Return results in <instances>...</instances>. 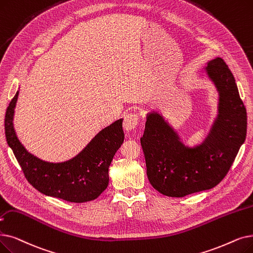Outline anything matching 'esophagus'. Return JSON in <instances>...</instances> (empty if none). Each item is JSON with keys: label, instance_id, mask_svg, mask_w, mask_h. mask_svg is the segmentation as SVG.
I'll use <instances>...</instances> for the list:
<instances>
[{"label": "esophagus", "instance_id": "1", "mask_svg": "<svg viewBox=\"0 0 253 253\" xmlns=\"http://www.w3.org/2000/svg\"><path fill=\"white\" fill-rule=\"evenodd\" d=\"M139 121V116L137 113H128L124 117V128L126 130L135 129Z\"/></svg>", "mask_w": 253, "mask_h": 253}]
</instances>
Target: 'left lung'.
<instances>
[{"label":"left lung","mask_w":253,"mask_h":253,"mask_svg":"<svg viewBox=\"0 0 253 253\" xmlns=\"http://www.w3.org/2000/svg\"><path fill=\"white\" fill-rule=\"evenodd\" d=\"M206 70L220 97L219 116L204 144L185 147L159 115H148L140 144L148 179L163 195L183 197L215 187L224 179L245 140L246 107L232 71L221 58L209 62Z\"/></svg>","instance_id":"obj_1"}]
</instances>
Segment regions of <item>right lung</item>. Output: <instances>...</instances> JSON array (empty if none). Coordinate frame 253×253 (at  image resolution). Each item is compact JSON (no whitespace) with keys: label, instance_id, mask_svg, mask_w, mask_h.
I'll list each match as a JSON object with an SVG mask.
<instances>
[{"label":"right lung","instance_id":"right-lung-1","mask_svg":"<svg viewBox=\"0 0 253 253\" xmlns=\"http://www.w3.org/2000/svg\"><path fill=\"white\" fill-rule=\"evenodd\" d=\"M18 92L11 99L5 115V134L9 147L28 182L41 193L71 202L96 200L108 185V168L116 152L123 144V120L101 130L75 158L49 163L30 154L16 137L12 124Z\"/></svg>","mask_w":253,"mask_h":253}]
</instances>
